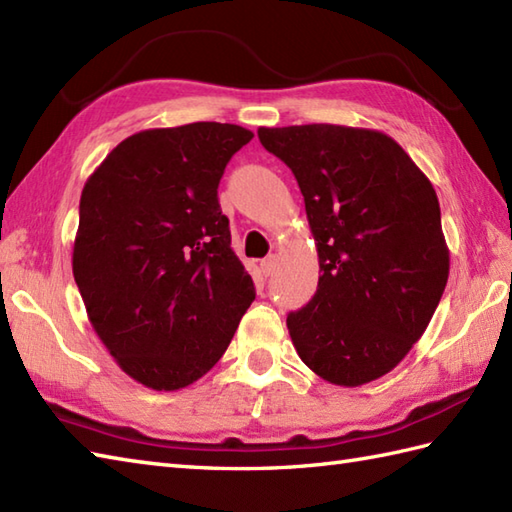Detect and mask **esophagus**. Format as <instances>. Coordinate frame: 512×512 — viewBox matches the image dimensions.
<instances>
[{
    "mask_svg": "<svg viewBox=\"0 0 512 512\" xmlns=\"http://www.w3.org/2000/svg\"><path fill=\"white\" fill-rule=\"evenodd\" d=\"M277 264H279V257L277 255H268L266 259H262V273L268 277V275H273L275 273V268H277Z\"/></svg>",
    "mask_w": 512,
    "mask_h": 512,
    "instance_id": "obj_1",
    "label": "esophagus"
}]
</instances>
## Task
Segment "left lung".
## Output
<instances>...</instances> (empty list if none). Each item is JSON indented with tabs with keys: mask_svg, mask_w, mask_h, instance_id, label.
<instances>
[{
	"mask_svg": "<svg viewBox=\"0 0 512 512\" xmlns=\"http://www.w3.org/2000/svg\"><path fill=\"white\" fill-rule=\"evenodd\" d=\"M295 173L319 255V286L288 314L299 358L332 385L391 372L436 312L449 246L429 178L394 138L365 127H259Z\"/></svg>",
	"mask_w": 512,
	"mask_h": 512,
	"instance_id": "obj_1",
	"label": "left lung"
}]
</instances>
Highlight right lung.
I'll return each mask as SVG.
<instances>
[{"label":"right lung","instance_id":"right-lung-1","mask_svg":"<svg viewBox=\"0 0 512 512\" xmlns=\"http://www.w3.org/2000/svg\"><path fill=\"white\" fill-rule=\"evenodd\" d=\"M250 138L231 123L145 129L85 182L74 281L107 352L149 389L202 378L255 299L217 202L226 162Z\"/></svg>","mask_w":512,"mask_h":512}]
</instances>
